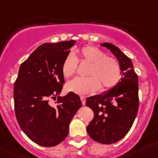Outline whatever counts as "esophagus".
Returning <instances> with one entry per match:
<instances>
[{"label": "esophagus", "instance_id": "1", "mask_svg": "<svg viewBox=\"0 0 158 158\" xmlns=\"http://www.w3.org/2000/svg\"><path fill=\"white\" fill-rule=\"evenodd\" d=\"M81 102L83 105H85V102H86V99H85V97L81 96Z\"/></svg>", "mask_w": 158, "mask_h": 158}]
</instances>
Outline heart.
I'll use <instances>...</instances> for the list:
<instances>
[{
  "label": "heart",
  "instance_id": "heart-1",
  "mask_svg": "<svg viewBox=\"0 0 158 158\" xmlns=\"http://www.w3.org/2000/svg\"><path fill=\"white\" fill-rule=\"evenodd\" d=\"M77 60L90 63L87 75L88 77H77L66 85L70 92L80 95H86L99 90H108L117 85L121 78V70L115 59L106 56L105 53L94 46H85L80 52L69 53L62 65V73L66 79L75 74Z\"/></svg>",
  "mask_w": 158,
  "mask_h": 158
}]
</instances>
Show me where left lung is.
<instances>
[{"mask_svg": "<svg viewBox=\"0 0 158 158\" xmlns=\"http://www.w3.org/2000/svg\"><path fill=\"white\" fill-rule=\"evenodd\" d=\"M101 46L118 59L121 78L108 92L87 99L86 106L94 112L87 131L95 142L110 144L124 138L134 123L139 110V81L132 62L126 55L110 43Z\"/></svg>", "mask_w": 158, "mask_h": 158, "instance_id": "obj_1", "label": "left lung"}]
</instances>
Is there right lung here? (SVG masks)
Returning <instances> with one entry per match:
<instances>
[{
    "mask_svg": "<svg viewBox=\"0 0 158 158\" xmlns=\"http://www.w3.org/2000/svg\"><path fill=\"white\" fill-rule=\"evenodd\" d=\"M75 40L39 46L19 67L14 85L17 121L29 139L40 146L55 147L67 136L69 125L81 107L80 97L69 92L59 96L65 83L62 65ZM58 98L56 106L50 98Z\"/></svg>",
    "mask_w": 158,
    "mask_h": 158,
    "instance_id": "1",
    "label": "right lung"
}]
</instances>
